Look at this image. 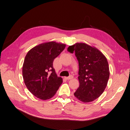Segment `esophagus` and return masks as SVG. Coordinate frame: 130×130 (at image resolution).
<instances>
[{
    "label": "esophagus",
    "mask_w": 130,
    "mask_h": 130,
    "mask_svg": "<svg viewBox=\"0 0 130 130\" xmlns=\"http://www.w3.org/2000/svg\"><path fill=\"white\" fill-rule=\"evenodd\" d=\"M73 78V76H72V75H70V76H69V77H65V78H66V80H70V79H72Z\"/></svg>",
    "instance_id": "obj_1"
}]
</instances>
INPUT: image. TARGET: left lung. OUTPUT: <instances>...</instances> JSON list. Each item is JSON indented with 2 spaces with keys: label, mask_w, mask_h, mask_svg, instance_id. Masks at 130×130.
Masks as SVG:
<instances>
[{
  "label": "left lung",
  "mask_w": 130,
  "mask_h": 130,
  "mask_svg": "<svg viewBox=\"0 0 130 130\" xmlns=\"http://www.w3.org/2000/svg\"><path fill=\"white\" fill-rule=\"evenodd\" d=\"M70 53H75L78 62V79L80 86L74 96L83 103L96 99L107 86L109 76L107 58L95 47L84 43H76L68 48Z\"/></svg>",
  "instance_id": "8db88e82"
}]
</instances>
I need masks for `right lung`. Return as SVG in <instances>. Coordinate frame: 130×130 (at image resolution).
<instances>
[{
  "label": "right lung",
  "mask_w": 130,
  "mask_h": 130,
  "mask_svg": "<svg viewBox=\"0 0 130 130\" xmlns=\"http://www.w3.org/2000/svg\"><path fill=\"white\" fill-rule=\"evenodd\" d=\"M66 44L54 41L41 43L31 49L26 55L22 67L24 84L33 95L45 100L53 98L62 84L53 68L54 59Z\"/></svg>",
  "instance_id": "obj_1"
}]
</instances>
